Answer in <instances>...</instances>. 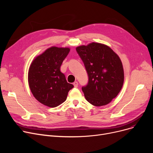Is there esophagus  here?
<instances>
[{"instance_id": "esophagus-1", "label": "esophagus", "mask_w": 153, "mask_h": 153, "mask_svg": "<svg viewBox=\"0 0 153 153\" xmlns=\"http://www.w3.org/2000/svg\"><path fill=\"white\" fill-rule=\"evenodd\" d=\"M73 85H74V87H77V86H78V82H77V81H75L74 83H73Z\"/></svg>"}]
</instances>
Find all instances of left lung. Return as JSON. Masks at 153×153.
Wrapping results in <instances>:
<instances>
[{
    "label": "left lung",
    "instance_id": "left-lung-1",
    "mask_svg": "<svg viewBox=\"0 0 153 153\" xmlns=\"http://www.w3.org/2000/svg\"><path fill=\"white\" fill-rule=\"evenodd\" d=\"M89 77L82 87L85 99L97 107L105 105L115 98L124 81L123 65L119 56L103 44L92 43L76 48Z\"/></svg>",
    "mask_w": 153,
    "mask_h": 153
}]
</instances>
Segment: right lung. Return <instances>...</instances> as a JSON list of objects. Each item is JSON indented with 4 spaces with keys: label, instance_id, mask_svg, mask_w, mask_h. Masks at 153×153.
I'll return each instance as SVG.
<instances>
[{
    "label": "right lung",
    "instance_id": "add662e5",
    "mask_svg": "<svg viewBox=\"0 0 153 153\" xmlns=\"http://www.w3.org/2000/svg\"><path fill=\"white\" fill-rule=\"evenodd\" d=\"M69 51V48L53 46L38 56L31 64L28 77L30 90L35 98L45 105L56 107L61 105L74 87L60 71Z\"/></svg>",
    "mask_w": 153,
    "mask_h": 153
}]
</instances>
